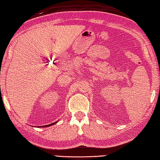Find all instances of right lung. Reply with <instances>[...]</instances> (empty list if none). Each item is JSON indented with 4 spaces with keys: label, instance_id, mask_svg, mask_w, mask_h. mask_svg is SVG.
I'll return each mask as SVG.
<instances>
[{
    "label": "right lung",
    "instance_id": "right-lung-1",
    "mask_svg": "<svg viewBox=\"0 0 160 160\" xmlns=\"http://www.w3.org/2000/svg\"><path fill=\"white\" fill-rule=\"evenodd\" d=\"M57 122H58V121L57 122H53V123H51V124H50V125H44V126H40V127H50V126H52V125H55V124H56Z\"/></svg>",
    "mask_w": 160,
    "mask_h": 160
}]
</instances>
